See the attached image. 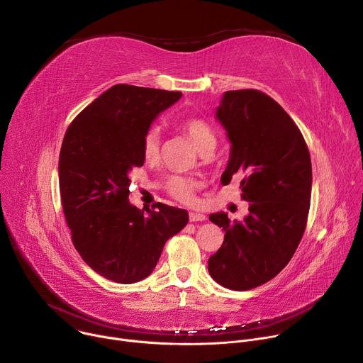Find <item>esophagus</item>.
<instances>
[{
	"instance_id": "esophagus-1",
	"label": "esophagus",
	"mask_w": 363,
	"mask_h": 363,
	"mask_svg": "<svg viewBox=\"0 0 363 363\" xmlns=\"http://www.w3.org/2000/svg\"><path fill=\"white\" fill-rule=\"evenodd\" d=\"M205 220H206V217H205L203 214H201V213H194V211L189 213V221H191V223H195V221H205Z\"/></svg>"
}]
</instances>
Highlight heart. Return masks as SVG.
Returning a JSON list of instances; mask_svg holds the SVG:
<instances>
[{
  "instance_id": "obj_1",
  "label": "heart",
  "mask_w": 363,
  "mask_h": 363,
  "mask_svg": "<svg viewBox=\"0 0 363 363\" xmlns=\"http://www.w3.org/2000/svg\"><path fill=\"white\" fill-rule=\"evenodd\" d=\"M181 129L191 138L194 145L201 153H211L217 145V136L214 129L199 118H186L179 123ZM161 147V132L158 128H150L146 130L142 139V153L146 161H155L160 155ZM168 191L177 199L182 202H191L196 182L186 177L174 175L167 182Z\"/></svg>"
}]
</instances>
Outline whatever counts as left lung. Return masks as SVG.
<instances>
[{
  "label": "left lung",
  "mask_w": 363,
  "mask_h": 363,
  "mask_svg": "<svg viewBox=\"0 0 363 363\" xmlns=\"http://www.w3.org/2000/svg\"><path fill=\"white\" fill-rule=\"evenodd\" d=\"M216 119L231 143L221 182L245 174L240 188L250 205L242 221L223 211L210 216L225 235L208 272L218 284L244 291L276 277L293 257L308 216L312 161L296 123L263 91H225Z\"/></svg>",
  "instance_id": "obj_1"
}]
</instances>
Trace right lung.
Listing matches in <instances>:
<instances>
[{
    "instance_id": "right-lung-1",
    "label": "right lung",
    "mask_w": 363,
    "mask_h": 363,
    "mask_svg": "<svg viewBox=\"0 0 363 363\" xmlns=\"http://www.w3.org/2000/svg\"><path fill=\"white\" fill-rule=\"evenodd\" d=\"M181 91L112 86L69 126L59 158L63 211L83 260L108 280L132 284L147 277L167 240L188 213L158 202L138 210L129 202V172L145 162L142 139Z\"/></svg>"
}]
</instances>
